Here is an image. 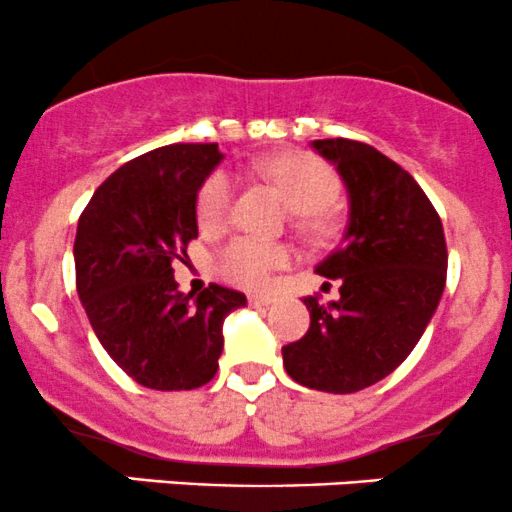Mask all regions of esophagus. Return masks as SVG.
Masks as SVG:
<instances>
[{"instance_id": "obj_1", "label": "esophagus", "mask_w": 512, "mask_h": 512, "mask_svg": "<svg viewBox=\"0 0 512 512\" xmlns=\"http://www.w3.org/2000/svg\"><path fill=\"white\" fill-rule=\"evenodd\" d=\"M277 299L274 296H250V306L252 308H262V306H269V303H274Z\"/></svg>"}]
</instances>
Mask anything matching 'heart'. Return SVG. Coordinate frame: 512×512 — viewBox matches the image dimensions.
Masks as SVG:
<instances>
[{
	"label": "heart",
	"mask_w": 512,
	"mask_h": 512,
	"mask_svg": "<svg viewBox=\"0 0 512 512\" xmlns=\"http://www.w3.org/2000/svg\"><path fill=\"white\" fill-rule=\"evenodd\" d=\"M257 172L284 194L296 211V226L303 233L325 235L335 226L333 201L340 192V184L323 160L308 153H284L257 162ZM233 196V179L226 172L209 174L196 196V216L201 228L209 233L226 228L233 213ZM291 260L294 250L289 245L240 235L218 252L216 269L226 282L260 291L267 289L274 274L291 265Z\"/></svg>",
	"instance_id": "heart-1"
}]
</instances>
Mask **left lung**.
Listing matches in <instances>:
<instances>
[{"instance_id":"obj_1","label":"left lung","mask_w":512,"mask_h":512,"mask_svg":"<svg viewBox=\"0 0 512 512\" xmlns=\"http://www.w3.org/2000/svg\"><path fill=\"white\" fill-rule=\"evenodd\" d=\"M311 148L340 172L350 218L316 267L338 279L340 299H303L311 328L282 347L284 369L308 389L355 393L389 376L428 328L445 291V230L420 184L372 145L328 138Z\"/></svg>"}]
</instances>
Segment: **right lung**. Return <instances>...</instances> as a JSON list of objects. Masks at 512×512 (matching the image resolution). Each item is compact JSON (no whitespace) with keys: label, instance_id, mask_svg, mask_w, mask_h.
Returning a JSON list of instances; mask_svg holds the SVG:
<instances>
[{"label":"right lung","instance_id":"right-lung-1","mask_svg":"<svg viewBox=\"0 0 512 512\" xmlns=\"http://www.w3.org/2000/svg\"><path fill=\"white\" fill-rule=\"evenodd\" d=\"M221 160L218 143L150 150L106 177L77 223V294L101 347L145 389L209 384L223 320L247 303L218 284L194 299L174 282L172 262L199 235L196 196Z\"/></svg>","mask_w":512,"mask_h":512}]
</instances>
